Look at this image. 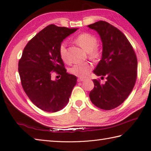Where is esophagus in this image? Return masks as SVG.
Masks as SVG:
<instances>
[{
    "label": "esophagus",
    "mask_w": 151,
    "mask_h": 151,
    "mask_svg": "<svg viewBox=\"0 0 151 151\" xmlns=\"http://www.w3.org/2000/svg\"><path fill=\"white\" fill-rule=\"evenodd\" d=\"M85 81V79L84 78H81V77H80V78H78L77 79V82H83V81Z\"/></svg>",
    "instance_id": "1"
}]
</instances>
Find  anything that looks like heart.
Here are the masks:
<instances>
[{"label":"heart","mask_w":151,"mask_h":151,"mask_svg":"<svg viewBox=\"0 0 151 151\" xmlns=\"http://www.w3.org/2000/svg\"><path fill=\"white\" fill-rule=\"evenodd\" d=\"M75 42L88 52L91 59L97 60L101 57V51L98 47V40L94 35L89 33H83L77 36ZM58 52L62 60L64 62H67V43L65 42H62L59 45ZM92 68L93 65L89 62L76 63L70 68L69 72L76 76L84 77L89 74Z\"/></svg>","instance_id":"obj_1"}]
</instances>
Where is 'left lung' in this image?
Masks as SVG:
<instances>
[{"label":"left lung","instance_id":"1","mask_svg":"<svg viewBox=\"0 0 151 151\" xmlns=\"http://www.w3.org/2000/svg\"><path fill=\"white\" fill-rule=\"evenodd\" d=\"M88 26L98 32L103 44L101 60L93 72L106 79L104 84L93 80L94 87L89 98L96 106L110 110L120 106L133 89L137 59L129 41L116 27L103 21Z\"/></svg>","mask_w":151,"mask_h":151}]
</instances>
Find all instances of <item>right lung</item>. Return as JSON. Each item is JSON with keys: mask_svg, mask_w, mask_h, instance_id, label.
Listing matches in <instances>:
<instances>
[{"mask_svg": "<svg viewBox=\"0 0 151 151\" xmlns=\"http://www.w3.org/2000/svg\"><path fill=\"white\" fill-rule=\"evenodd\" d=\"M78 28L50 24L27 43L18 63L24 92L35 105L47 112L64 108L77 83L76 76L68 74L58 52L63 40ZM53 71L61 76L53 81Z\"/></svg>", "mask_w": 151, "mask_h": 151, "instance_id": "obj_1", "label": "right lung"}]
</instances>
